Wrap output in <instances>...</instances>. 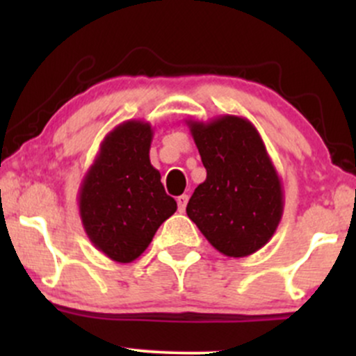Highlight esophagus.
Here are the masks:
<instances>
[{
	"label": "esophagus",
	"instance_id": "34e87169",
	"mask_svg": "<svg viewBox=\"0 0 356 356\" xmlns=\"http://www.w3.org/2000/svg\"><path fill=\"white\" fill-rule=\"evenodd\" d=\"M187 201H189V197H187V195H186V194L179 195V197H177V206H179V211H181V212H184V211H186Z\"/></svg>",
	"mask_w": 356,
	"mask_h": 356
}]
</instances>
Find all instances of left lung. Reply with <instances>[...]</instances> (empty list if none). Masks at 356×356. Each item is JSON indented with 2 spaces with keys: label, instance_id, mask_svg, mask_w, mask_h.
Instances as JSON below:
<instances>
[{
  "label": "left lung",
  "instance_id": "obj_1",
  "mask_svg": "<svg viewBox=\"0 0 356 356\" xmlns=\"http://www.w3.org/2000/svg\"><path fill=\"white\" fill-rule=\"evenodd\" d=\"M207 177L195 187L187 216L227 257H244L269 243L283 216L281 179L248 118L187 120Z\"/></svg>",
  "mask_w": 356,
  "mask_h": 356
}]
</instances>
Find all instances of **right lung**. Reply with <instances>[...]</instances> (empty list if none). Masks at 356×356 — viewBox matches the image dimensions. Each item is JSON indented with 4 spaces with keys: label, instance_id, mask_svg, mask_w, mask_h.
<instances>
[{
    "label": "right lung",
    "instance_id": "right-lung-1",
    "mask_svg": "<svg viewBox=\"0 0 356 356\" xmlns=\"http://www.w3.org/2000/svg\"><path fill=\"white\" fill-rule=\"evenodd\" d=\"M154 130L127 120L107 134L79 191L81 224L99 251L132 263L149 248L159 226L177 211L161 172L150 164Z\"/></svg>",
    "mask_w": 356,
    "mask_h": 356
}]
</instances>
